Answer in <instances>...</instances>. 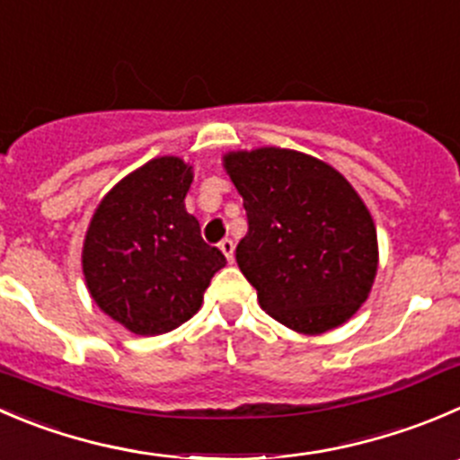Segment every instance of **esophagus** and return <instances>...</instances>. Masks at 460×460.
Returning a JSON list of instances; mask_svg holds the SVG:
<instances>
[{
  "label": "esophagus",
  "instance_id": "esophagus-1",
  "mask_svg": "<svg viewBox=\"0 0 460 460\" xmlns=\"http://www.w3.org/2000/svg\"><path fill=\"white\" fill-rule=\"evenodd\" d=\"M220 249H222V253H225V256H226V261L234 262V240L225 238L220 243Z\"/></svg>",
  "mask_w": 460,
  "mask_h": 460
}]
</instances>
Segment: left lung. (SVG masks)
<instances>
[{
  "mask_svg": "<svg viewBox=\"0 0 460 460\" xmlns=\"http://www.w3.org/2000/svg\"><path fill=\"white\" fill-rule=\"evenodd\" d=\"M222 162L249 222L235 261L262 310L303 334L346 323L377 274V231L358 190L296 150H238Z\"/></svg>",
  "mask_w": 460,
  "mask_h": 460,
  "instance_id": "left-lung-1",
  "label": "left lung"
}]
</instances>
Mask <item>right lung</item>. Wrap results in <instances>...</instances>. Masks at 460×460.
<instances>
[{
  "label": "right lung",
  "mask_w": 460,
  "mask_h": 460,
  "mask_svg": "<svg viewBox=\"0 0 460 460\" xmlns=\"http://www.w3.org/2000/svg\"><path fill=\"white\" fill-rule=\"evenodd\" d=\"M190 181L193 166L184 159H150L101 199L84 235L89 294L107 316L141 337L189 321L213 274L226 265L186 211Z\"/></svg>",
  "instance_id": "obj_1"
}]
</instances>
